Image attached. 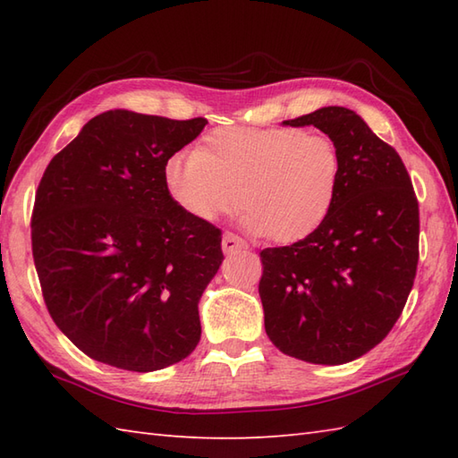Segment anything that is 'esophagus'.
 Instances as JSON below:
<instances>
[{"instance_id": "obj_1", "label": "esophagus", "mask_w": 458, "mask_h": 458, "mask_svg": "<svg viewBox=\"0 0 458 458\" xmlns=\"http://www.w3.org/2000/svg\"><path fill=\"white\" fill-rule=\"evenodd\" d=\"M242 248H246V242L242 240L240 236L232 234V232H226V234L222 236V250H224V254H232V251L242 250Z\"/></svg>"}]
</instances>
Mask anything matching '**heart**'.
<instances>
[{"label": "heart", "mask_w": 458, "mask_h": 458, "mask_svg": "<svg viewBox=\"0 0 458 458\" xmlns=\"http://www.w3.org/2000/svg\"><path fill=\"white\" fill-rule=\"evenodd\" d=\"M340 177L336 143L295 128H220L163 165L165 189L189 216L216 220L240 199L244 228L279 244L310 236L328 218Z\"/></svg>", "instance_id": "b5f03b06"}]
</instances>
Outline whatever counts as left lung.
<instances>
[{"label": "left lung", "mask_w": 458, "mask_h": 458, "mask_svg": "<svg viewBox=\"0 0 458 458\" xmlns=\"http://www.w3.org/2000/svg\"><path fill=\"white\" fill-rule=\"evenodd\" d=\"M315 125L336 143L343 177L313 234L259 251L266 333L310 364H346L400 318L420 259V204L400 155L343 106L284 122Z\"/></svg>", "instance_id": "1"}]
</instances>
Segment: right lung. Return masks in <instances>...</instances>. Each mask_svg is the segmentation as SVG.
Wrapping results in <instances>:
<instances>
[{
  "label": "right lung",
  "mask_w": 458,
  "mask_h": 458,
  "mask_svg": "<svg viewBox=\"0 0 458 458\" xmlns=\"http://www.w3.org/2000/svg\"><path fill=\"white\" fill-rule=\"evenodd\" d=\"M130 110L96 115L43 173L33 259L55 325L86 356L130 372L187 358L222 232L169 197L163 165L204 130Z\"/></svg>",
  "instance_id": "right-lung-1"
}]
</instances>
